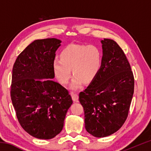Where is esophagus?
I'll use <instances>...</instances> for the list:
<instances>
[{
    "label": "esophagus",
    "mask_w": 151,
    "mask_h": 151,
    "mask_svg": "<svg viewBox=\"0 0 151 151\" xmlns=\"http://www.w3.org/2000/svg\"><path fill=\"white\" fill-rule=\"evenodd\" d=\"M70 95H71V96H72V99H73V101H75V102H77L78 101V96L77 94H75V93H70Z\"/></svg>",
    "instance_id": "esophagus-1"
}]
</instances>
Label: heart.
Segmentation results:
<instances>
[{
  "instance_id": "b5f03b06",
  "label": "heart",
  "mask_w": 151,
  "mask_h": 151,
  "mask_svg": "<svg viewBox=\"0 0 151 151\" xmlns=\"http://www.w3.org/2000/svg\"><path fill=\"white\" fill-rule=\"evenodd\" d=\"M102 64L100 50L94 45H70L60 53V59L56 58L52 63L53 72L62 85L68 83L73 75L70 88L75 90L83 83L93 81L99 73Z\"/></svg>"
}]
</instances>
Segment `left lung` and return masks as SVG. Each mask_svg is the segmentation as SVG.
<instances>
[{
	"mask_svg": "<svg viewBox=\"0 0 151 151\" xmlns=\"http://www.w3.org/2000/svg\"><path fill=\"white\" fill-rule=\"evenodd\" d=\"M101 69L79 94L85 129L98 138L116 132L127 118L134 93V76L123 50L113 40H101Z\"/></svg>",
	"mask_w": 151,
	"mask_h": 151,
	"instance_id": "1",
	"label": "left lung"
}]
</instances>
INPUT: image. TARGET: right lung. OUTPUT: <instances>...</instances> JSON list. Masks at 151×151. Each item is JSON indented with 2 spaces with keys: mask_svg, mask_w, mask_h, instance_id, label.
Instances as JSON below:
<instances>
[{
  "mask_svg": "<svg viewBox=\"0 0 151 151\" xmlns=\"http://www.w3.org/2000/svg\"><path fill=\"white\" fill-rule=\"evenodd\" d=\"M61 40H36L18 56L12 68L11 96L19 123L40 139L62 131L72 98L55 78L52 63Z\"/></svg>",
  "mask_w": 151,
  "mask_h": 151,
  "instance_id": "obj_1",
  "label": "right lung"
}]
</instances>
